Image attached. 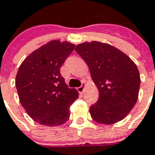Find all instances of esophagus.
<instances>
[{"instance_id": "1", "label": "esophagus", "mask_w": 155, "mask_h": 155, "mask_svg": "<svg viewBox=\"0 0 155 155\" xmlns=\"http://www.w3.org/2000/svg\"><path fill=\"white\" fill-rule=\"evenodd\" d=\"M85 87H86V83L83 81V82L81 83V87H77V91L80 93V94H82Z\"/></svg>"}]
</instances>
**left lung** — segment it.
<instances>
[{"instance_id":"1","label":"left lung","mask_w":155,"mask_h":155,"mask_svg":"<svg viewBox=\"0 0 155 155\" xmlns=\"http://www.w3.org/2000/svg\"><path fill=\"white\" fill-rule=\"evenodd\" d=\"M75 51L87 62L99 89V99L89 110L92 118L101 124L124 119L139 94L140 74L134 61L118 49L96 41L80 44Z\"/></svg>"}]
</instances>
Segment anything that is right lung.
<instances>
[{"label": "right lung", "instance_id": "obj_1", "mask_svg": "<svg viewBox=\"0 0 155 155\" xmlns=\"http://www.w3.org/2000/svg\"><path fill=\"white\" fill-rule=\"evenodd\" d=\"M74 49L68 42L55 40L33 51L21 63L15 85L27 114L42 125L58 126L70 116L69 107L78 99L68 88L60 68Z\"/></svg>", "mask_w": 155, "mask_h": 155}]
</instances>
